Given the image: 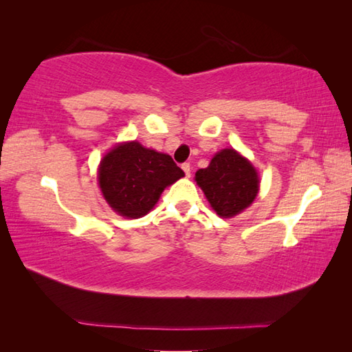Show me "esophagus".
Here are the masks:
<instances>
[{"instance_id":"1","label":"esophagus","mask_w":352,"mask_h":352,"mask_svg":"<svg viewBox=\"0 0 352 352\" xmlns=\"http://www.w3.org/2000/svg\"><path fill=\"white\" fill-rule=\"evenodd\" d=\"M182 170L185 171V176H186V177L191 176V166H190L188 162H184V164H182Z\"/></svg>"}]
</instances>
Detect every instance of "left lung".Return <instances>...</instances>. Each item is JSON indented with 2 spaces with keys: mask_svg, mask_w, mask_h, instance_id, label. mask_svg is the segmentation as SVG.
I'll list each match as a JSON object with an SVG mask.
<instances>
[{
  "mask_svg": "<svg viewBox=\"0 0 352 352\" xmlns=\"http://www.w3.org/2000/svg\"><path fill=\"white\" fill-rule=\"evenodd\" d=\"M194 179L221 218L241 214L259 192L256 168L235 149H223L215 153L209 166L200 168Z\"/></svg>",
  "mask_w": 352,
  "mask_h": 352,
  "instance_id": "8db88e82",
  "label": "left lung"
}]
</instances>
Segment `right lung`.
Here are the masks:
<instances>
[{
	"mask_svg": "<svg viewBox=\"0 0 352 352\" xmlns=\"http://www.w3.org/2000/svg\"><path fill=\"white\" fill-rule=\"evenodd\" d=\"M185 173L171 156L126 142L114 146L99 164V188L108 205L124 218L151 212L162 191Z\"/></svg>",
	"mask_w": 352,
	"mask_h": 352,
	"instance_id": "right-lung-1",
	"label": "right lung"
}]
</instances>
